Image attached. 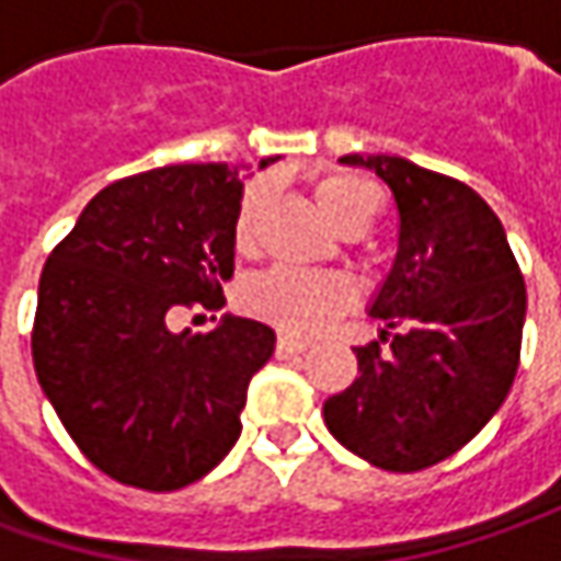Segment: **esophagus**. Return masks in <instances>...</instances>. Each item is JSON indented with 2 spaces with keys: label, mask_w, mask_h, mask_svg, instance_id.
<instances>
[{
  "label": "esophagus",
  "mask_w": 561,
  "mask_h": 561,
  "mask_svg": "<svg viewBox=\"0 0 561 561\" xmlns=\"http://www.w3.org/2000/svg\"><path fill=\"white\" fill-rule=\"evenodd\" d=\"M309 344L306 341H296V337H290V334H280L277 337V347H274V353L280 356V359H290V356H299V353L306 351Z\"/></svg>",
  "instance_id": "esophagus-1"
}]
</instances>
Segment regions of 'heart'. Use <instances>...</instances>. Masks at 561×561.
Segmentation results:
<instances>
[{
    "mask_svg": "<svg viewBox=\"0 0 561 561\" xmlns=\"http://www.w3.org/2000/svg\"><path fill=\"white\" fill-rule=\"evenodd\" d=\"M265 202V188L252 185L237 214V242L249 245L255 220ZM316 205L324 217L344 230H366L378 210L376 188L356 176H324L316 185ZM351 284L331 271H302V267H267L252 277L242 290V306L287 334H319L351 306Z\"/></svg>",
    "mask_w": 561,
    "mask_h": 561,
    "instance_id": "1",
    "label": "heart"
}]
</instances>
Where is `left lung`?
I'll list each match as a JSON object with an SVG mask.
<instances>
[{"label":"left lung","instance_id":"left-lung-1","mask_svg":"<svg viewBox=\"0 0 561 561\" xmlns=\"http://www.w3.org/2000/svg\"><path fill=\"white\" fill-rule=\"evenodd\" d=\"M391 188L398 255L369 316L385 328L356 347L359 376L324 401V426L381 470L451 458L508 398L527 290L502 220L451 176L404 157L347 154Z\"/></svg>","mask_w":561,"mask_h":561}]
</instances>
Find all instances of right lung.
I'll use <instances>...</instances> for the list:
<instances>
[{"instance_id":"1","label":"right lung","mask_w":561,"mask_h":561,"mask_svg":"<svg viewBox=\"0 0 561 561\" xmlns=\"http://www.w3.org/2000/svg\"><path fill=\"white\" fill-rule=\"evenodd\" d=\"M277 157H265L259 170ZM242 170L176 163L100 188L46 259L34 369L75 445L106 477L151 492L202 480L237 445L274 331L224 316L173 331L183 306L224 302Z\"/></svg>"}]
</instances>
